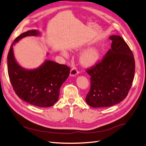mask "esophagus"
I'll use <instances>...</instances> for the list:
<instances>
[{
	"label": "esophagus",
	"mask_w": 146,
	"mask_h": 146,
	"mask_svg": "<svg viewBox=\"0 0 146 146\" xmlns=\"http://www.w3.org/2000/svg\"><path fill=\"white\" fill-rule=\"evenodd\" d=\"M78 72L76 68H73L70 71V76L73 77V76H76L78 75Z\"/></svg>",
	"instance_id": "1"
}]
</instances>
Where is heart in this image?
Returning a JSON list of instances; mask_svg holds the SVG:
<instances>
[{
	"label": "heart",
	"mask_w": 146,
	"mask_h": 146,
	"mask_svg": "<svg viewBox=\"0 0 146 146\" xmlns=\"http://www.w3.org/2000/svg\"><path fill=\"white\" fill-rule=\"evenodd\" d=\"M62 54L65 57H68V54L65 51H63ZM99 57L98 50L96 48H91L84 54L82 57V62L86 65H92L99 60Z\"/></svg>",
	"instance_id": "1"
}]
</instances>
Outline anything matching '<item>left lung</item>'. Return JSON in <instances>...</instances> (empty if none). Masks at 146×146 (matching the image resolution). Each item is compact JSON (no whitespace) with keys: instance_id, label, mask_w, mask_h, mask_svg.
Returning a JSON list of instances; mask_svg holds the SVG:
<instances>
[{"instance_id":"obj_1","label":"left lung","mask_w":146,"mask_h":146,"mask_svg":"<svg viewBox=\"0 0 146 146\" xmlns=\"http://www.w3.org/2000/svg\"><path fill=\"white\" fill-rule=\"evenodd\" d=\"M111 49L101 62L86 72L91 89L86 102L92 107H107L124 100L131 87L135 62L131 50L121 37L111 36Z\"/></svg>"}]
</instances>
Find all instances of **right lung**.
Returning a JSON list of instances; mask_svg holds the SVG:
<instances>
[{
	"instance_id": "1",
	"label": "right lung",
	"mask_w": 146,
	"mask_h": 146,
	"mask_svg": "<svg viewBox=\"0 0 146 146\" xmlns=\"http://www.w3.org/2000/svg\"><path fill=\"white\" fill-rule=\"evenodd\" d=\"M39 36V31L32 29L15 39L7 56L8 73L14 91L21 100L37 107H48L58 100L60 89L69 76L70 68L46 60L37 68L27 69L17 62L13 52V46L21 39Z\"/></svg>"
}]
</instances>
